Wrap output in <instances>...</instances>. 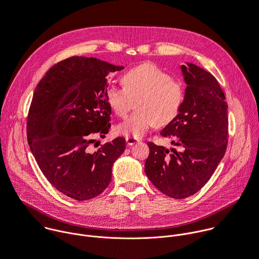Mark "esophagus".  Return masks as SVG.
Segmentation results:
<instances>
[{
    "mask_svg": "<svg viewBox=\"0 0 259 259\" xmlns=\"http://www.w3.org/2000/svg\"><path fill=\"white\" fill-rule=\"evenodd\" d=\"M125 141H126V143H127L128 146H133V145L139 143V142H140V139L130 136V137H126V138H125Z\"/></svg>",
    "mask_w": 259,
    "mask_h": 259,
    "instance_id": "esophagus-1",
    "label": "esophagus"
}]
</instances>
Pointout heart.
<instances>
[{
  "label": "heart",
  "mask_w": 259,
  "mask_h": 259,
  "mask_svg": "<svg viewBox=\"0 0 259 259\" xmlns=\"http://www.w3.org/2000/svg\"><path fill=\"white\" fill-rule=\"evenodd\" d=\"M121 84L122 87H108L105 93L109 107L120 118L126 117L136 105L137 110L117 125L116 132L120 135L138 138L155 124H169L184 102L182 83L151 63L126 70L121 76Z\"/></svg>",
  "instance_id": "1"
}]
</instances>
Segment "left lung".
I'll return each mask as SVG.
<instances>
[{
	"instance_id": "1",
	"label": "left lung",
	"mask_w": 259,
	"mask_h": 259,
	"mask_svg": "<svg viewBox=\"0 0 259 259\" xmlns=\"http://www.w3.org/2000/svg\"><path fill=\"white\" fill-rule=\"evenodd\" d=\"M187 84L177 117L160 135L172 139L179 150L171 152L148 142L150 154L145 172L164 194L185 198L209 180L228 145V105L217 79L193 65L182 66Z\"/></svg>"
}]
</instances>
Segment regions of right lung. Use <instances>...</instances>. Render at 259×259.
I'll use <instances>...</instances> for the list:
<instances>
[{
  "label": "right lung",
  "instance_id": "1",
  "mask_svg": "<svg viewBox=\"0 0 259 259\" xmlns=\"http://www.w3.org/2000/svg\"><path fill=\"white\" fill-rule=\"evenodd\" d=\"M121 69L71 57L53 66L34 90L27 116L30 150L52 185L76 200L96 197L108 186L112 165L125 149L119 137L89 150L93 137H104L111 126L105 77Z\"/></svg>",
  "mask_w": 259,
  "mask_h": 259
}]
</instances>
